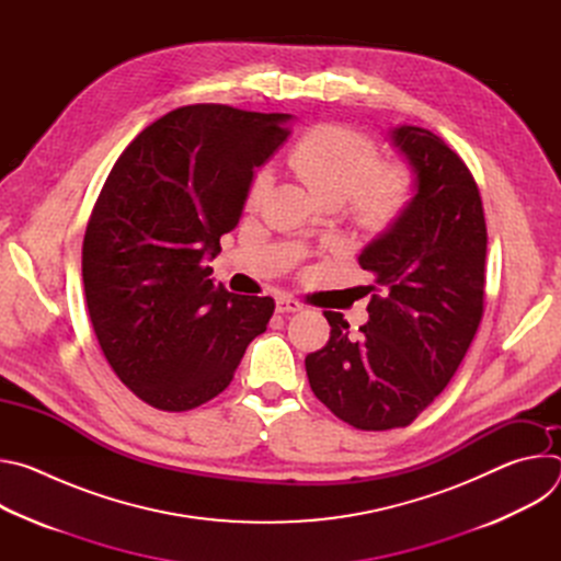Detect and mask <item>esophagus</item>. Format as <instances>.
Here are the masks:
<instances>
[{"mask_svg":"<svg viewBox=\"0 0 561 561\" xmlns=\"http://www.w3.org/2000/svg\"><path fill=\"white\" fill-rule=\"evenodd\" d=\"M275 308H277V312H297V310L304 308V304L293 299V297H288V295H279L275 299Z\"/></svg>","mask_w":561,"mask_h":561,"instance_id":"esophagus-1","label":"esophagus"}]
</instances>
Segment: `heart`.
Masks as SVG:
<instances>
[{"mask_svg": "<svg viewBox=\"0 0 561 561\" xmlns=\"http://www.w3.org/2000/svg\"><path fill=\"white\" fill-rule=\"evenodd\" d=\"M299 180L324 204L348 202L353 219L368 232L397 224L411 199V173L402 164H379L377 144L346 126L327 124L306 133L288 154ZM273 188V169L255 173L249 206H260Z\"/></svg>", "mask_w": 561, "mask_h": 561, "instance_id": "heart-1", "label": "heart"}]
</instances>
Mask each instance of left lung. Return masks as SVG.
<instances>
[{
  "instance_id": "left-lung-1",
  "label": "left lung",
  "mask_w": 561,
  "mask_h": 561,
  "mask_svg": "<svg viewBox=\"0 0 561 561\" xmlns=\"http://www.w3.org/2000/svg\"><path fill=\"white\" fill-rule=\"evenodd\" d=\"M413 171L397 224L362 251L377 290L359 335L327 310L331 340L306 357L314 397L362 431L409 426L446 388L484 314L486 221L477 184L442 137L388 130Z\"/></svg>"
}]
</instances>
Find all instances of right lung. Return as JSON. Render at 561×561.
Returning <instances> with one entry per match:
<instances>
[{"instance_id": "right-lung-1", "label": "right lung", "mask_w": 561, "mask_h": 561, "mask_svg": "<svg viewBox=\"0 0 561 561\" xmlns=\"http://www.w3.org/2000/svg\"><path fill=\"white\" fill-rule=\"evenodd\" d=\"M290 119L182 106L146 126L106 178L84 234V293L111 368L152 409L206 404L266 331L275 301L215 286L206 262Z\"/></svg>"}]
</instances>
